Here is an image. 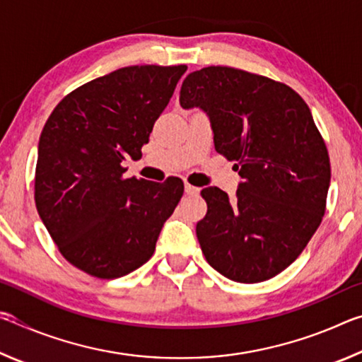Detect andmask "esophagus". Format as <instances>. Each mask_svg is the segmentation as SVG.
Returning a JSON list of instances; mask_svg holds the SVG:
<instances>
[{
	"label": "esophagus",
	"instance_id": "obj_1",
	"mask_svg": "<svg viewBox=\"0 0 362 362\" xmlns=\"http://www.w3.org/2000/svg\"><path fill=\"white\" fill-rule=\"evenodd\" d=\"M185 193L189 194V196H196L199 193V188L189 185V183H185Z\"/></svg>",
	"mask_w": 362,
	"mask_h": 362
}]
</instances>
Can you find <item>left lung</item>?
<instances>
[{"label": "left lung", "mask_w": 362, "mask_h": 362, "mask_svg": "<svg viewBox=\"0 0 362 362\" xmlns=\"http://www.w3.org/2000/svg\"><path fill=\"white\" fill-rule=\"evenodd\" d=\"M183 108L209 115L214 145L235 161L236 198L204 188L196 236L207 263L231 281L262 283L302 254L326 212L330 161L308 105L284 83L231 66L189 73Z\"/></svg>", "instance_id": "left-lung-1"}]
</instances>
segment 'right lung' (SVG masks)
I'll return each instance as SVG.
<instances>
[{
	"instance_id": "obj_1",
	"label": "right lung",
	"mask_w": 362,
	"mask_h": 362,
	"mask_svg": "<svg viewBox=\"0 0 362 362\" xmlns=\"http://www.w3.org/2000/svg\"><path fill=\"white\" fill-rule=\"evenodd\" d=\"M187 65L124 66L79 86L42 127L35 203L60 254L90 276L115 279L155 252L183 194L180 179H124Z\"/></svg>"
}]
</instances>
